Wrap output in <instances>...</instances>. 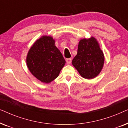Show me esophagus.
<instances>
[{
	"label": "esophagus",
	"mask_w": 128,
	"mask_h": 128,
	"mask_svg": "<svg viewBox=\"0 0 128 128\" xmlns=\"http://www.w3.org/2000/svg\"><path fill=\"white\" fill-rule=\"evenodd\" d=\"M66 62L68 64H70L72 62V58H68L66 59Z\"/></svg>",
	"instance_id": "esophagus-1"
}]
</instances>
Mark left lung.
Listing matches in <instances>:
<instances>
[{"instance_id": "left-lung-1", "label": "left lung", "mask_w": 128, "mask_h": 128, "mask_svg": "<svg viewBox=\"0 0 128 128\" xmlns=\"http://www.w3.org/2000/svg\"><path fill=\"white\" fill-rule=\"evenodd\" d=\"M72 63L82 78L92 79L97 77L104 64V54L97 40L93 36L80 40L78 54Z\"/></svg>"}]
</instances>
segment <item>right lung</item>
Segmentation results:
<instances>
[{"label":"right lung","instance_id":"right-lung-1","mask_svg":"<svg viewBox=\"0 0 128 128\" xmlns=\"http://www.w3.org/2000/svg\"><path fill=\"white\" fill-rule=\"evenodd\" d=\"M50 36L36 40L28 50L26 62L33 76L42 83H50L58 78L66 61Z\"/></svg>","mask_w":128,"mask_h":128}]
</instances>
